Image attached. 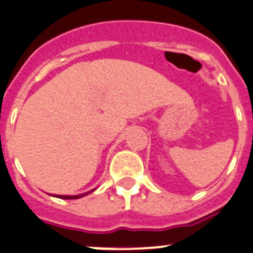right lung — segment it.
Returning <instances> with one entry per match:
<instances>
[{
  "label": "right lung",
  "instance_id": "1",
  "mask_svg": "<svg viewBox=\"0 0 253 253\" xmlns=\"http://www.w3.org/2000/svg\"><path fill=\"white\" fill-rule=\"evenodd\" d=\"M94 190H90V191H86V193H83V194H79V195H54V194H49L51 197H55V198H59V199H80V198L85 197V195H89L90 193H93Z\"/></svg>",
  "mask_w": 253,
  "mask_h": 253
}]
</instances>
